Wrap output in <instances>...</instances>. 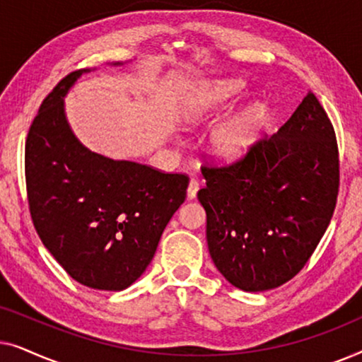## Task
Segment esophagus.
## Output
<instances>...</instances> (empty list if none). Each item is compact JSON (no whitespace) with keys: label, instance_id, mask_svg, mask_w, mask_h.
Instances as JSON below:
<instances>
[{"label":"esophagus","instance_id":"34e87169","mask_svg":"<svg viewBox=\"0 0 362 362\" xmlns=\"http://www.w3.org/2000/svg\"><path fill=\"white\" fill-rule=\"evenodd\" d=\"M199 186H201L199 180H196V177H191L189 186H187V199H194L196 194H197V189H199Z\"/></svg>","mask_w":362,"mask_h":362}]
</instances>
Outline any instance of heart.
<instances>
[{
    "instance_id": "heart-1",
    "label": "heart",
    "mask_w": 362,
    "mask_h": 362,
    "mask_svg": "<svg viewBox=\"0 0 362 362\" xmlns=\"http://www.w3.org/2000/svg\"><path fill=\"white\" fill-rule=\"evenodd\" d=\"M239 90V83L237 82H222L217 86L207 88L202 93L201 100L197 102V107L194 112L191 113V117H197L199 113L206 112L207 108L216 105L230 98L234 93ZM252 138V118L250 117H242L239 120H234L227 123L226 127H222L221 130L214 133L212 138V146L214 151L222 158H235L239 156L242 151L249 146Z\"/></svg>"
}]
</instances>
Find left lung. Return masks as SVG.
<instances>
[{
  "label": "left lung",
  "mask_w": 362,
  "mask_h": 362,
  "mask_svg": "<svg viewBox=\"0 0 362 362\" xmlns=\"http://www.w3.org/2000/svg\"><path fill=\"white\" fill-rule=\"evenodd\" d=\"M201 171L207 247L226 280L265 291L293 279L328 229L339 192L338 141L315 93L274 136Z\"/></svg>",
  "instance_id": "obj_1"
}]
</instances>
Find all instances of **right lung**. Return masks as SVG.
I'll use <instances>...</instances> for the list:
<instances>
[{"mask_svg":"<svg viewBox=\"0 0 362 362\" xmlns=\"http://www.w3.org/2000/svg\"><path fill=\"white\" fill-rule=\"evenodd\" d=\"M87 69L67 74L44 98L24 150L28 204L39 239L78 284L130 286L155 255L189 177L83 148L64 115V95Z\"/></svg>","mask_w":362,"mask_h":362,"instance_id":"1","label":"right lung"}]
</instances>
